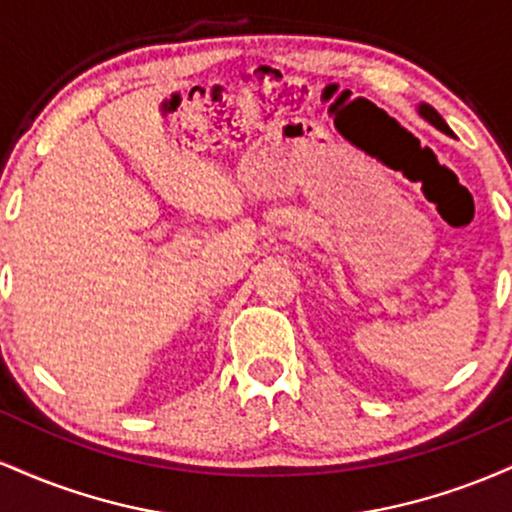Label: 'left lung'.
<instances>
[{
	"mask_svg": "<svg viewBox=\"0 0 512 512\" xmlns=\"http://www.w3.org/2000/svg\"><path fill=\"white\" fill-rule=\"evenodd\" d=\"M419 113L424 115L426 120L431 122V125H436V127L440 129V132H445V134H452V132H450V127L445 125V120H443V117H440V115L436 113V110L431 108V105H421V108H419Z\"/></svg>",
	"mask_w": 512,
	"mask_h": 512,
	"instance_id": "obj_1",
	"label": "left lung"
}]
</instances>
